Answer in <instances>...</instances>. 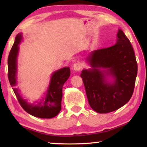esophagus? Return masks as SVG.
<instances>
[{"label": "esophagus", "instance_id": "1", "mask_svg": "<svg viewBox=\"0 0 147 147\" xmlns=\"http://www.w3.org/2000/svg\"><path fill=\"white\" fill-rule=\"evenodd\" d=\"M82 69V65L80 63H76L73 66V69L75 71H79Z\"/></svg>", "mask_w": 147, "mask_h": 147}]
</instances>
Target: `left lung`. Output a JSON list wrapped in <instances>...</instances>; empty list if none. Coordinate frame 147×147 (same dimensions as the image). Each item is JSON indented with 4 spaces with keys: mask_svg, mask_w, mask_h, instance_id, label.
I'll list each match as a JSON object with an SVG mask.
<instances>
[{
    "mask_svg": "<svg viewBox=\"0 0 147 147\" xmlns=\"http://www.w3.org/2000/svg\"><path fill=\"white\" fill-rule=\"evenodd\" d=\"M82 71L88 102L98 113H108L127 103L133 93L138 67L131 43L118 29L115 45L95 50Z\"/></svg>",
    "mask_w": 147,
    "mask_h": 147,
    "instance_id": "1",
    "label": "left lung"
}]
</instances>
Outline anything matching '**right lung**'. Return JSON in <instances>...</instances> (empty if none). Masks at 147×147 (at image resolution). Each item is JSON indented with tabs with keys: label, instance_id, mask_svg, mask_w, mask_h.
Listing matches in <instances>:
<instances>
[{
	"label": "right lung",
	"instance_id": "1",
	"mask_svg": "<svg viewBox=\"0 0 147 147\" xmlns=\"http://www.w3.org/2000/svg\"><path fill=\"white\" fill-rule=\"evenodd\" d=\"M23 33L16 36L15 43L8 58V78L13 91L22 108L27 113L40 118H52L59 113L61 109L62 88L63 84L70 76L69 67H64L51 74L49 86L44 95L33 103L24 99L17 85L18 57L19 45L23 41Z\"/></svg>",
	"mask_w": 147,
	"mask_h": 147
}]
</instances>
